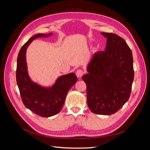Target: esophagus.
I'll use <instances>...</instances> for the list:
<instances>
[{
	"label": "esophagus",
	"mask_w": 150,
	"mask_h": 150,
	"mask_svg": "<svg viewBox=\"0 0 150 150\" xmlns=\"http://www.w3.org/2000/svg\"><path fill=\"white\" fill-rule=\"evenodd\" d=\"M76 74V76H77V77L81 78V77L83 75L84 72H83V71L82 69H77V70Z\"/></svg>",
	"instance_id": "obj_1"
}]
</instances>
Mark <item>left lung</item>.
Wrapping results in <instances>:
<instances>
[{
  "label": "left lung",
  "mask_w": 150,
  "mask_h": 150,
  "mask_svg": "<svg viewBox=\"0 0 150 150\" xmlns=\"http://www.w3.org/2000/svg\"><path fill=\"white\" fill-rule=\"evenodd\" d=\"M101 34L107 38L104 51L96 52L88 64V74L82 76L87 85V104L98 115L116 113L131 95L134 71L132 51L126 41L111 33Z\"/></svg>",
  "instance_id": "1"
}]
</instances>
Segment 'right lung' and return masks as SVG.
I'll return each instance as SVG.
<instances>
[{
  "mask_svg": "<svg viewBox=\"0 0 150 150\" xmlns=\"http://www.w3.org/2000/svg\"><path fill=\"white\" fill-rule=\"evenodd\" d=\"M51 35H34L21 48L17 59L16 82L23 103L27 109L42 117H49L60 112L68 91L77 81L76 74L72 73L60 76L49 88L42 87L31 81L27 70L26 49L33 40Z\"/></svg>",
  "mask_w": 150,
  "mask_h": 150,
  "instance_id": "add662e5",
  "label": "right lung"
}]
</instances>
